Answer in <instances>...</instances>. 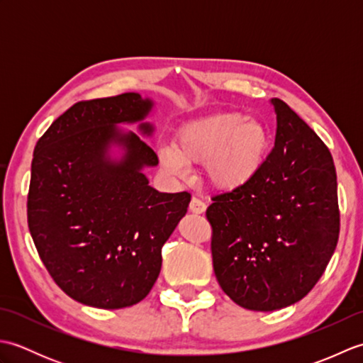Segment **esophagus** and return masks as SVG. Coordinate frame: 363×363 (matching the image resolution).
Masks as SVG:
<instances>
[{
    "instance_id": "obj_1",
    "label": "esophagus",
    "mask_w": 363,
    "mask_h": 363,
    "mask_svg": "<svg viewBox=\"0 0 363 363\" xmlns=\"http://www.w3.org/2000/svg\"><path fill=\"white\" fill-rule=\"evenodd\" d=\"M206 203H203L201 199H198V198H191V201H190V212L191 213H196V215H199V213H204L206 212Z\"/></svg>"
}]
</instances>
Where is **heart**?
Returning <instances> with one entry per match:
<instances>
[{"instance_id":"obj_1","label":"heart","mask_w":363,"mask_h":363,"mask_svg":"<svg viewBox=\"0 0 363 363\" xmlns=\"http://www.w3.org/2000/svg\"><path fill=\"white\" fill-rule=\"evenodd\" d=\"M268 152L269 134L264 123L240 112H218L182 125L174 148L162 146L159 160L176 176L187 174L189 165H204L213 189L235 191L256 179Z\"/></svg>"}]
</instances>
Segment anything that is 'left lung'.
Listing matches in <instances>:
<instances>
[{
	"label": "left lung",
	"mask_w": 363,
	"mask_h": 363,
	"mask_svg": "<svg viewBox=\"0 0 363 363\" xmlns=\"http://www.w3.org/2000/svg\"><path fill=\"white\" fill-rule=\"evenodd\" d=\"M274 148L250 186L212 198L213 272L223 291L248 311L298 303L335 251L340 213L333 156L277 98Z\"/></svg>",
	"instance_id": "8db88e82"
}]
</instances>
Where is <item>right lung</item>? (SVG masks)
Returning <instances> with one entry per match:
<instances>
[{
	"label": "right lung",
	"instance_id": "obj_1",
	"mask_svg": "<svg viewBox=\"0 0 363 363\" xmlns=\"http://www.w3.org/2000/svg\"><path fill=\"white\" fill-rule=\"evenodd\" d=\"M151 98L129 91L76 103L52 121L34 150L28 225L42 262L68 296L123 309L148 295L162 246L187 213L190 194H162L145 168L159 159Z\"/></svg>",
	"mask_w": 363,
	"mask_h": 363
}]
</instances>
